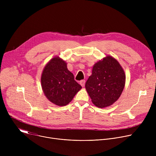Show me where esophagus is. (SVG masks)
<instances>
[{
  "instance_id": "1",
  "label": "esophagus",
  "mask_w": 156,
  "mask_h": 156,
  "mask_svg": "<svg viewBox=\"0 0 156 156\" xmlns=\"http://www.w3.org/2000/svg\"><path fill=\"white\" fill-rule=\"evenodd\" d=\"M80 83L81 86L82 87H83V86H84V84H85V80H81V81L80 82Z\"/></svg>"
}]
</instances>
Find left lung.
Returning <instances> with one entry per match:
<instances>
[{"label": "left lung", "mask_w": 156, "mask_h": 156, "mask_svg": "<svg viewBox=\"0 0 156 156\" xmlns=\"http://www.w3.org/2000/svg\"><path fill=\"white\" fill-rule=\"evenodd\" d=\"M125 74L119 62L107 56L96 63L86 84V90L93 103L99 108L114 104L125 87Z\"/></svg>", "instance_id": "obj_1"}]
</instances>
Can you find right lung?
<instances>
[{"mask_svg":"<svg viewBox=\"0 0 156 156\" xmlns=\"http://www.w3.org/2000/svg\"><path fill=\"white\" fill-rule=\"evenodd\" d=\"M41 85L46 98L59 106L70 103L82 87L67 69L65 62L58 57L51 59L44 67Z\"/></svg>","mask_w":156,"mask_h":156,"instance_id":"right-lung-1","label":"right lung"}]
</instances>
